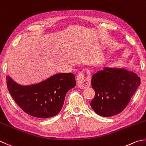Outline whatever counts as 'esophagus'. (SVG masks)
I'll return each instance as SVG.
<instances>
[{
	"label": "esophagus",
	"instance_id": "esophagus-1",
	"mask_svg": "<svg viewBox=\"0 0 146 146\" xmlns=\"http://www.w3.org/2000/svg\"><path fill=\"white\" fill-rule=\"evenodd\" d=\"M76 82L78 87L81 88H87L91 84L90 77H87V78H85L84 74L82 72L79 73L77 75Z\"/></svg>",
	"mask_w": 146,
	"mask_h": 146
}]
</instances>
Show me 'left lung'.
<instances>
[{
    "instance_id": "left-lung-1",
    "label": "left lung",
    "mask_w": 146,
    "mask_h": 146,
    "mask_svg": "<svg viewBox=\"0 0 146 146\" xmlns=\"http://www.w3.org/2000/svg\"><path fill=\"white\" fill-rule=\"evenodd\" d=\"M140 84L141 79L132 71L106 67L92 76L91 84L96 94L91 107L101 116L118 115L127 107Z\"/></svg>"
}]
</instances>
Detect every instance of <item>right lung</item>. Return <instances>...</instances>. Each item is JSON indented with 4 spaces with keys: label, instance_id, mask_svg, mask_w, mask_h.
<instances>
[{
    "label": "right lung",
    "instance_id": "1",
    "mask_svg": "<svg viewBox=\"0 0 146 146\" xmlns=\"http://www.w3.org/2000/svg\"><path fill=\"white\" fill-rule=\"evenodd\" d=\"M7 86L19 106L30 116L48 118L58 115L66 93L76 85L73 73H58L38 84L21 85L9 76Z\"/></svg>",
    "mask_w": 146,
    "mask_h": 146
}]
</instances>
